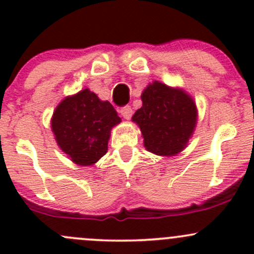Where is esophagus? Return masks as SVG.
I'll return each instance as SVG.
<instances>
[{
    "label": "esophagus",
    "instance_id": "1",
    "mask_svg": "<svg viewBox=\"0 0 254 254\" xmlns=\"http://www.w3.org/2000/svg\"><path fill=\"white\" fill-rule=\"evenodd\" d=\"M120 114H122L123 117H124V119L129 120L130 118L132 117V109H131V107H129V106L123 107V108L120 109Z\"/></svg>",
    "mask_w": 254,
    "mask_h": 254
}]
</instances>
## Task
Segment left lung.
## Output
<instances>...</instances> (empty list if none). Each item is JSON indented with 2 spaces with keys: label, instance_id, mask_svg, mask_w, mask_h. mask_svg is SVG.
<instances>
[{
  "label": "left lung",
  "instance_id": "obj_1",
  "mask_svg": "<svg viewBox=\"0 0 254 254\" xmlns=\"http://www.w3.org/2000/svg\"><path fill=\"white\" fill-rule=\"evenodd\" d=\"M142 107L131 120L137 124L148 152L158 156L178 155L193 136L198 109L190 94L162 82L148 83L141 93Z\"/></svg>",
  "mask_w": 254,
  "mask_h": 254
}]
</instances>
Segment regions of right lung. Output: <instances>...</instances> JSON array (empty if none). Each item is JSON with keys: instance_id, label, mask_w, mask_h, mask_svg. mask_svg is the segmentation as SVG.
I'll return each mask as SVG.
<instances>
[{"instance_id": "obj_1", "label": "right lung", "mask_w": 254, "mask_h": 254, "mask_svg": "<svg viewBox=\"0 0 254 254\" xmlns=\"http://www.w3.org/2000/svg\"><path fill=\"white\" fill-rule=\"evenodd\" d=\"M122 122L108 101L84 88L58 104L51 130L59 147L75 165L93 166L108 151L111 130Z\"/></svg>"}]
</instances>
